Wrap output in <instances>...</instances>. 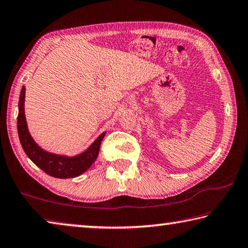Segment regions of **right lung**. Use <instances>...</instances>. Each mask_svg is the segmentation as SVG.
Here are the masks:
<instances>
[{
  "label": "right lung",
  "mask_w": 248,
  "mask_h": 248,
  "mask_svg": "<svg viewBox=\"0 0 248 248\" xmlns=\"http://www.w3.org/2000/svg\"><path fill=\"white\" fill-rule=\"evenodd\" d=\"M25 93L26 87L23 86L18 101L17 131H18L21 147L28 158L46 174L58 177V179L76 177L88 170L98 157L100 145H101V141L107 132H103L101 135H99L97 140L86 150L75 155H58L46 151L34 141L29 133L25 115Z\"/></svg>",
  "instance_id": "right-lung-1"
}]
</instances>
